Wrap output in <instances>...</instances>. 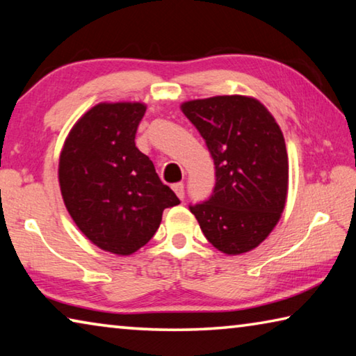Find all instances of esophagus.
<instances>
[{
    "label": "esophagus",
    "instance_id": "obj_1",
    "mask_svg": "<svg viewBox=\"0 0 356 356\" xmlns=\"http://www.w3.org/2000/svg\"><path fill=\"white\" fill-rule=\"evenodd\" d=\"M172 190L176 191V195L179 196V200H184V197H185V186H184L182 182L172 185Z\"/></svg>",
    "mask_w": 356,
    "mask_h": 356
}]
</instances>
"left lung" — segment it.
<instances>
[{"mask_svg":"<svg viewBox=\"0 0 356 356\" xmlns=\"http://www.w3.org/2000/svg\"><path fill=\"white\" fill-rule=\"evenodd\" d=\"M182 111L215 165L212 195L190 212L216 250L242 254L256 248L286 204L289 161L280 125L261 102L243 95L185 102Z\"/></svg>","mask_w":356,"mask_h":356,"instance_id":"8db88e82","label":"left lung"}]
</instances>
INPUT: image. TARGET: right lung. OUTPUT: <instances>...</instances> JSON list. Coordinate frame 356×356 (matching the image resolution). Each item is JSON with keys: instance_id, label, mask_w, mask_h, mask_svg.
I'll return each instance as SVG.
<instances>
[{"instance_id": "right-lung-1", "label": "right lung", "mask_w": 356, "mask_h": 356, "mask_svg": "<svg viewBox=\"0 0 356 356\" xmlns=\"http://www.w3.org/2000/svg\"><path fill=\"white\" fill-rule=\"evenodd\" d=\"M143 104H99L70 130L59 185L75 225L99 248L127 256L146 245L168 207L180 204L135 146Z\"/></svg>"}]
</instances>
